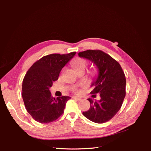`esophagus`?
I'll list each match as a JSON object with an SVG mask.
<instances>
[{
	"label": "esophagus",
	"mask_w": 151,
	"mask_h": 151,
	"mask_svg": "<svg viewBox=\"0 0 151 151\" xmlns=\"http://www.w3.org/2000/svg\"><path fill=\"white\" fill-rule=\"evenodd\" d=\"M73 98H74V99H76V100H77V101H81V100L82 99L81 98H78V97H77V96H74V97H73Z\"/></svg>",
	"instance_id": "obj_1"
}]
</instances>
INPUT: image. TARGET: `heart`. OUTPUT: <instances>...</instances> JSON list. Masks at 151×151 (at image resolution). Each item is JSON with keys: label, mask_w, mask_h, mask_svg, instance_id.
Segmentation results:
<instances>
[{"label": "heart", "mask_w": 151, "mask_h": 151, "mask_svg": "<svg viewBox=\"0 0 151 151\" xmlns=\"http://www.w3.org/2000/svg\"><path fill=\"white\" fill-rule=\"evenodd\" d=\"M87 64H88V63H87V61L85 59L82 58H77L73 62L72 66L76 71L79 72L81 70H84Z\"/></svg>", "instance_id": "heart-1"}]
</instances>
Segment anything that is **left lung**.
Returning a JSON list of instances; mask_svg holds the SVG:
<instances>
[{
    "mask_svg": "<svg viewBox=\"0 0 151 151\" xmlns=\"http://www.w3.org/2000/svg\"><path fill=\"white\" fill-rule=\"evenodd\" d=\"M80 57L88 59L98 70V75L91 86V94L96 97L99 93L101 99L93 101L89 98L90 108L83 113L89 120L103 123L111 120L120 108L125 97L126 79L120 63L108 54L99 50H88L78 53Z\"/></svg>",
    "mask_w": 151,
    "mask_h": 151,
    "instance_id": "8db88e82",
    "label": "left lung"
}]
</instances>
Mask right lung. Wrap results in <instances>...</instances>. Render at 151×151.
I'll list each match as a JSON object with an SVG mask.
<instances>
[{"label": "right lung", "instance_id": "obj_1", "mask_svg": "<svg viewBox=\"0 0 151 151\" xmlns=\"http://www.w3.org/2000/svg\"><path fill=\"white\" fill-rule=\"evenodd\" d=\"M76 53H53L43 57L26 72L22 82V96L27 111L36 122L48 123L63 114L70 98L63 96L55 99L49 89L58 79L62 68Z\"/></svg>", "mask_w": 151, "mask_h": 151}]
</instances>
